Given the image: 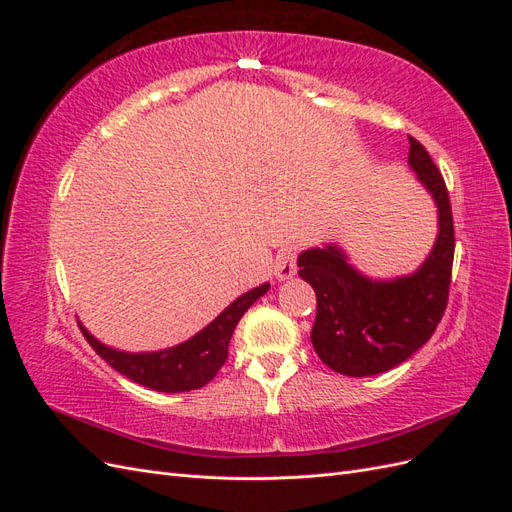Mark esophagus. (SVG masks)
Segmentation results:
<instances>
[{
  "label": "esophagus",
  "mask_w": 512,
  "mask_h": 512,
  "mask_svg": "<svg viewBox=\"0 0 512 512\" xmlns=\"http://www.w3.org/2000/svg\"><path fill=\"white\" fill-rule=\"evenodd\" d=\"M273 273L277 280H288L294 273H297V250L294 247H282L275 256L273 262Z\"/></svg>",
  "instance_id": "34e87169"
}]
</instances>
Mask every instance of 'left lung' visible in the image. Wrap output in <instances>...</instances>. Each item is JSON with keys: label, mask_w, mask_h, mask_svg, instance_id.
<instances>
[{"label": "left lung", "mask_w": 512, "mask_h": 512, "mask_svg": "<svg viewBox=\"0 0 512 512\" xmlns=\"http://www.w3.org/2000/svg\"><path fill=\"white\" fill-rule=\"evenodd\" d=\"M408 138V162L438 205V239L423 267L393 282H374L354 271L335 245L299 256V275L316 290L314 350L344 376H376L410 359L438 329L448 303L455 256L451 200L427 149Z\"/></svg>", "instance_id": "8db88e82"}]
</instances>
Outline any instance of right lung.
Returning <instances> with one entry per match:
<instances>
[{
    "label": "right lung",
    "instance_id": "1",
    "mask_svg": "<svg viewBox=\"0 0 512 512\" xmlns=\"http://www.w3.org/2000/svg\"><path fill=\"white\" fill-rule=\"evenodd\" d=\"M269 290V284H262L245 292L235 303H230L224 312L215 318L209 327L196 333L188 342L162 352L130 354L106 348L98 339L91 337L83 327V335L102 359L117 369L119 374L147 386L151 391L181 393L194 391L205 386L218 374L228 359V344L232 331L239 324L241 316L250 309L262 294Z\"/></svg>",
    "mask_w": 512,
    "mask_h": 512
}]
</instances>
